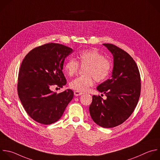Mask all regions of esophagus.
<instances>
[{"label": "esophagus", "instance_id": "esophagus-1", "mask_svg": "<svg viewBox=\"0 0 160 160\" xmlns=\"http://www.w3.org/2000/svg\"><path fill=\"white\" fill-rule=\"evenodd\" d=\"M82 94H83L82 92H78V91H74V95L75 96H79V95H81Z\"/></svg>", "mask_w": 160, "mask_h": 160}]
</instances>
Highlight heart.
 Returning <instances> with one entry per match:
<instances>
[{
  "instance_id": "1",
  "label": "heart",
  "mask_w": 160,
  "mask_h": 160,
  "mask_svg": "<svg viewBox=\"0 0 160 160\" xmlns=\"http://www.w3.org/2000/svg\"><path fill=\"white\" fill-rule=\"evenodd\" d=\"M79 65L81 67H85V76L77 77L71 81L70 87L80 92L87 91L93 85L94 79L97 82H102L108 78L112 68L110 60L94 49L80 51L77 55V61L73 59L67 61L63 68L65 73L68 76H73L78 70Z\"/></svg>"
}]
</instances>
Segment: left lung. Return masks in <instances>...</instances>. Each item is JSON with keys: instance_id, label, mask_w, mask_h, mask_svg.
Instances as JSON below:
<instances>
[{"instance_id": "8db88e82", "label": "left lung", "mask_w": 160, "mask_h": 160, "mask_svg": "<svg viewBox=\"0 0 160 160\" xmlns=\"http://www.w3.org/2000/svg\"><path fill=\"white\" fill-rule=\"evenodd\" d=\"M103 45L113 55L112 76L97 87L107 98L93 95L89 112L97 124L111 128L122 124L134 111L141 93V77L136 62L127 52L112 44Z\"/></svg>"}]
</instances>
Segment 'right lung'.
Returning a JSON list of instances; mask_svg holds the SVG:
<instances>
[{
  "mask_svg": "<svg viewBox=\"0 0 160 160\" xmlns=\"http://www.w3.org/2000/svg\"><path fill=\"white\" fill-rule=\"evenodd\" d=\"M72 52L65 45L48 43L29 51L21 63L18 95L28 115L40 124L58 121L73 97L70 89L57 93L49 88L52 85H66L62 70L65 59Z\"/></svg>",
  "mask_w": 160,
  "mask_h": 160,
  "instance_id": "1",
  "label": "right lung"
}]
</instances>
